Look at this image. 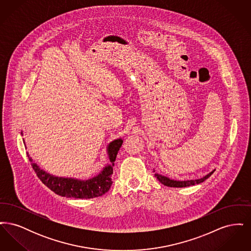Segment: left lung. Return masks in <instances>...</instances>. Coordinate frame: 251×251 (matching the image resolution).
<instances>
[{
	"label": "left lung",
	"instance_id": "obj_1",
	"mask_svg": "<svg viewBox=\"0 0 251 251\" xmlns=\"http://www.w3.org/2000/svg\"><path fill=\"white\" fill-rule=\"evenodd\" d=\"M215 169H214L213 171H211L210 173H208L207 175H205L202 178H200V179H183V180H179V179H173L168 178L167 176H164V175H161V174H158L155 173L156 178L157 179L163 183L164 185L168 186V187H187V186H191V185H195V184H199L201 182H203L205 179H208L214 172H215ZM153 172H155V170L153 169Z\"/></svg>",
	"mask_w": 251,
	"mask_h": 251
}]
</instances>
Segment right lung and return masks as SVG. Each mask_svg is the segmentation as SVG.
Here are the masks:
<instances>
[{"mask_svg":"<svg viewBox=\"0 0 251 251\" xmlns=\"http://www.w3.org/2000/svg\"><path fill=\"white\" fill-rule=\"evenodd\" d=\"M23 134V132H22ZM123 143L122 138H118L108 144L107 155L109 163L103 167L100 172L90 179H80L76 178L57 177L41 169L34 162L32 157L27 152V156L32 164L35 172L39 179L55 194L74 199H93L104 195L110 189L113 181L111 175L113 174V167L115 166V160ZM25 145V142H24Z\"/></svg>","mask_w":251,"mask_h":251,"instance_id":"obj_1","label":"right lung"}]
</instances>
